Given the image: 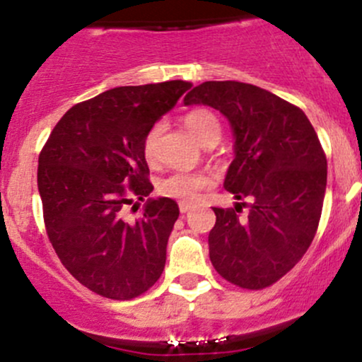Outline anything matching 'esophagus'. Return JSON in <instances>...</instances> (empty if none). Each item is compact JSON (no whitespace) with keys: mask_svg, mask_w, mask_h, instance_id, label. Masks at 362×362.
<instances>
[{"mask_svg":"<svg viewBox=\"0 0 362 362\" xmlns=\"http://www.w3.org/2000/svg\"><path fill=\"white\" fill-rule=\"evenodd\" d=\"M178 209H180L182 214H185V213H189V211L192 209V207H190L189 204H184V202H180V204H178Z\"/></svg>","mask_w":362,"mask_h":362,"instance_id":"1","label":"esophagus"}]
</instances>
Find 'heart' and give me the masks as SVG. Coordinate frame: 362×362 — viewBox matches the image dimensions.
<instances>
[{"label":"heart","mask_w":362,"mask_h":362,"mask_svg":"<svg viewBox=\"0 0 362 362\" xmlns=\"http://www.w3.org/2000/svg\"><path fill=\"white\" fill-rule=\"evenodd\" d=\"M185 127L199 143L204 144L214 136H219V122L211 112L194 110L185 115ZM158 136H160V126H155L144 138L143 151L148 161L156 158L158 151ZM213 185V178L204 172H173L163 177L158 182V192L165 197L175 199L184 204H195L201 199L202 190Z\"/></svg>","instance_id":"1"}]
</instances>
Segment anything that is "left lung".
<instances>
[{
	"instance_id": "8db88e82",
	"label": "left lung",
	"mask_w": 362,
	"mask_h": 362,
	"mask_svg": "<svg viewBox=\"0 0 362 362\" xmlns=\"http://www.w3.org/2000/svg\"><path fill=\"white\" fill-rule=\"evenodd\" d=\"M184 103L213 107L228 119L235 158L224 189L252 201L245 218L238 206L214 207L211 262L240 288H267L301 260L317 233L327 189L317 132L301 109L248 83L206 81Z\"/></svg>"
}]
</instances>
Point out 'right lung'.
Listing matches in <instances>:
<instances>
[{
	"label": "right lung",
	"mask_w": 362,
	"mask_h": 362,
	"mask_svg": "<svg viewBox=\"0 0 362 362\" xmlns=\"http://www.w3.org/2000/svg\"><path fill=\"white\" fill-rule=\"evenodd\" d=\"M190 86L172 80L103 91L66 112L40 153L49 240L74 279L100 296L132 300L163 272L178 206L149 197L143 144ZM134 194L148 199L141 219L127 223L122 207Z\"/></svg>",
	"instance_id": "add662e5"
}]
</instances>
